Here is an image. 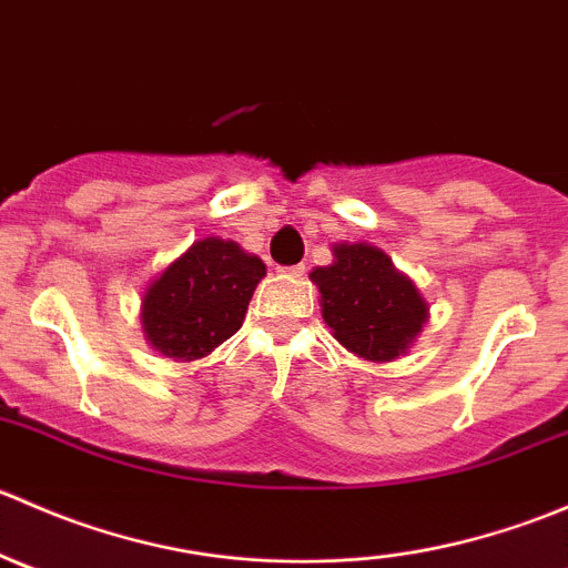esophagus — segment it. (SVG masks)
Wrapping results in <instances>:
<instances>
[{
    "mask_svg": "<svg viewBox=\"0 0 568 568\" xmlns=\"http://www.w3.org/2000/svg\"><path fill=\"white\" fill-rule=\"evenodd\" d=\"M280 272H283L285 277H302V274H305V263H296V266H283Z\"/></svg>",
    "mask_w": 568,
    "mask_h": 568,
    "instance_id": "obj_1",
    "label": "esophagus"
}]
</instances>
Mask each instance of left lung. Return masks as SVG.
<instances>
[{"label": "left lung", "mask_w": 568, "mask_h": 568, "mask_svg": "<svg viewBox=\"0 0 568 568\" xmlns=\"http://www.w3.org/2000/svg\"><path fill=\"white\" fill-rule=\"evenodd\" d=\"M329 266L311 272L321 291V316L348 352L371 363H393L428 318L420 291L371 244H335Z\"/></svg>", "instance_id": "left-lung-1"}]
</instances>
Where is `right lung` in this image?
<instances>
[{"mask_svg":"<svg viewBox=\"0 0 568 568\" xmlns=\"http://www.w3.org/2000/svg\"><path fill=\"white\" fill-rule=\"evenodd\" d=\"M266 277L261 257L236 242L200 239L145 291L142 329L151 346L173 359H200L236 335L252 291Z\"/></svg>","mask_w":568,"mask_h":568,"instance_id":"add662e5","label":"right lung"}]
</instances>
